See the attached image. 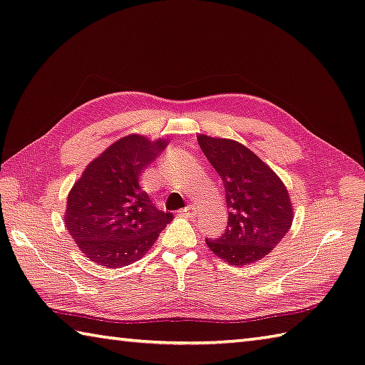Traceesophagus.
I'll list each match as a JSON object with an SVG mask.
<instances>
[{
	"instance_id": "34e87169",
	"label": "esophagus",
	"mask_w": 365,
	"mask_h": 365,
	"mask_svg": "<svg viewBox=\"0 0 365 365\" xmlns=\"http://www.w3.org/2000/svg\"><path fill=\"white\" fill-rule=\"evenodd\" d=\"M180 212H181V215H182V216H187V217H192V216H194V215H195V208H194V206H192V205H189V206H185V208H184V210H181Z\"/></svg>"
}]
</instances>
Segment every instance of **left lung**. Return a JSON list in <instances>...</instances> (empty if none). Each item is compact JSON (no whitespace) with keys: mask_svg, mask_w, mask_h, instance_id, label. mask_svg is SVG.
Wrapping results in <instances>:
<instances>
[{"mask_svg":"<svg viewBox=\"0 0 365 365\" xmlns=\"http://www.w3.org/2000/svg\"><path fill=\"white\" fill-rule=\"evenodd\" d=\"M197 141L221 176L229 208L225 232L215 240L205 238L206 245L232 265L256 262L291 229L289 194L273 170L243 144L206 135Z\"/></svg>","mask_w":365,"mask_h":365,"instance_id":"left-lung-1","label":"left lung"}]
</instances>
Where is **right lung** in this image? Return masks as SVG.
<instances>
[{
  "instance_id": "1",
  "label": "right lung",
  "mask_w": 365,
  "mask_h": 365,
  "mask_svg": "<svg viewBox=\"0 0 365 365\" xmlns=\"http://www.w3.org/2000/svg\"><path fill=\"white\" fill-rule=\"evenodd\" d=\"M167 148L130 135L115 141L86 168L68 195L65 224L81 251L98 265L118 268L149 251L173 221L141 189L140 176Z\"/></svg>"
}]
</instances>
